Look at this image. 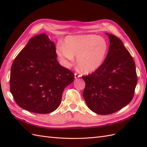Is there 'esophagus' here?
<instances>
[{"label":"esophagus","mask_w":147,"mask_h":147,"mask_svg":"<svg viewBox=\"0 0 147 147\" xmlns=\"http://www.w3.org/2000/svg\"><path fill=\"white\" fill-rule=\"evenodd\" d=\"M80 76H81L80 75V74H77V73L74 74V78H75V79L78 78H80Z\"/></svg>","instance_id":"esophagus-1"}]
</instances>
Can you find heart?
Returning a JSON list of instances; mask_svg holds the SVG:
<instances>
[{
  "label": "heart",
  "mask_w": 147,
  "mask_h": 147,
  "mask_svg": "<svg viewBox=\"0 0 147 147\" xmlns=\"http://www.w3.org/2000/svg\"><path fill=\"white\" fill-rule=\"evenodd\" d=\"M108 51L105 39L96 35L68 36L64 45L58 44L56 54L65 67H69L77 57V64L82 72L90 73L102 65Z\"/></svg>",
  "instance_id": "obj_1"
}]
</instances>
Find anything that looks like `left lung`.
I'll return each mask as SVG.
<instances>
[{
	"label": "left lung",
	"mask_w": 147,
	"mask_h": 147,
	"mask_svg": "<svg viewBox=\"0 0 147 147\" xmlns=\"http://www.w3.org/2000/svg\"><path fill=\"white\" fill-rule=\"evenodd\" d=\"M110 44L102 65L88 76L83 96L90 110L100 115L119 111L133 98L137 83L135 64L121 40L106 33Z\"/></svg>",
	"instance_id": "8db88e82"
}]
</instances>
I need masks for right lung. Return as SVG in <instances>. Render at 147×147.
I'll use <instances>...</instances> for the list:
<instances>
[{
  "mask_svg": "<svg viewBox=\"0 0 147 147\" xmlns=\"http://www.w3.org/2000/svg\"><path fill=\"white\" fill-rule=\"evenodd\" d=\"M54 43L45 33L30 38L12 62L10 91L20 107L48 114L60 105L64 88L73 83V73L57 59Z\"/></svg>",
  "mask_w": 147,
  "mask_h": 147,
  "instance_id": "add662e5",
  "label": "right lung"
}]
</instances>
